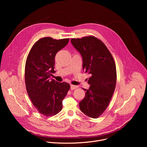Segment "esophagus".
<instances>
[{
	"instance_id": "esophagus-1",
	"label": "esophagus",
	"mask_w": 147,
	"mask_h": 147,
	"mask_svg": "<svg viewBox=\"0 0 147 147\" xmlns=\"http://www.w3.org/2000/svg\"><path fill=\"white\" fill-rule=\"evenodd\" d=\"M78 87V86H74V85H71L70 86V88L71 90H74V89H76Z\"/></svg>"
}]
</instances>
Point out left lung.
Segmentation results:
<instances>
[{
  "instance_id": "1",
  "label": "left lung",
  "mask_w": 147,
  "mask_h": 147,
  "mask_svg": "<svg viewBox=\"0 0 147 147\" xmlns=\"http://www.w3.org/2000/svg\"><path fill=\"white\" fill-rule=\"evenodd\" d=\"M73 46L81 54L82 69L91 75L90 85L85 97L79 103L80 110L87 116L97 118L105 111L111 100L116 84L114 59L101 40L95 36L71 39Z\"/></svg>"
}]
</instances>
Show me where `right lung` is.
I'll list each match as a JSON object with an SVG mask.
<instances>
[{
  "mask_svg": "<svg viewBox=\"0 0 147 147\" xmlns=\"http://www.w3.org/2000/svg\"><path fill=\"white\" fill-rule=\"evenodd\" d=\"M69 41V38H41L33 45L26 60L25 82L28 95L38 111L46 116L55 115L61 110L62 101L70 89L69 84L50 79L55 72V56Z\"/></svg>",
  "mask_w": 147,
  "mask_h": 147,
  "instance_id": "right-lung-1",
  "label": "right lung"
}]
</instances>
